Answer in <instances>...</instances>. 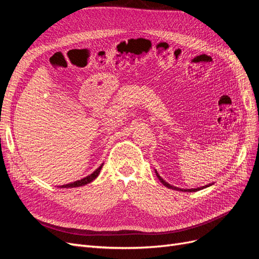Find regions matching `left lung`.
Instances as JSON below:
<instances>
[{
    "instance_id": "8db88e82",
    "label": "left lung",
    "mask_w": 259,
    "mask_h": 259,
    "mask_svg": "<svg viewBox=\"0 0 259 259\" xmlns=\"http://www.w3.org/2000/svg\"><path fill=\"white\" fill-rule=\"evenodd\" d=\"M155 174H156V176H158V178L160 179V182L165 186V187H167V188H169V189H174V190H177V191H185V192H195V191H199V190H201V189H203V188H206V187H208V186H211L210 184L207 186H203V187H200V188H193V189H180V188H177V187H174V186H170L168 183H166L165 180H164L159 174H158V171L155 170Z\"/></svg>"
}]
</instances>
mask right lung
Returning <instances> with one entry per match:
<instances>
[{"label":"right lung","mask_w":259,"mask_h":259,"mask_svg":"<svg viewBox=\"0 0 259 259\" xmlns=\"http://www.w3.org/2000/svg\"><path fill=\"white\" fill-rule=\"evenodd\" d=\"M103 165H104V163L101 164V165H100V166H99L97 169L94 170L91 175L86 176V177H84V178H82V179H80V180H76V182H74V183H70V184H68V185H64V186H61L60 188H74V187L85 186V185H88V184L92 183L93 180L95 179V178H97V176L99 175V173H100V169L103 168Z\"/></svg>","instance_id":"right-lung-1"}]
</instances>
